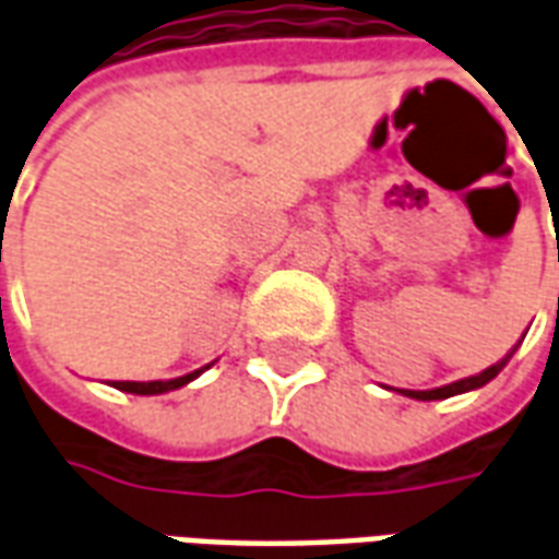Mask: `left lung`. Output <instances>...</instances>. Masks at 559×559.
Listing matches in <instances>:
<instances>
[{
	"mask_svg": "<svg viewBox=\"0 0 559 559\" xmlns=\"http://www.w3.org/2000/svg\"><path fill=\"white\" fill-rule=\"evenodd\" d=\"M509 362V356H506L503 362L491 365V368H485L481 374L476 377H467V380H457V383H452V386H440V389H425V392H416V389H404V395H411V399H419V401H440V399H452V395H457V392H467V389H479L485 386L488 380H493V377L503 371V365Z\"/></svg>",
	"mask_w": 559,
	"mask_h": 559,
	"instance_id": "obj_1",
	"label": "left lung"
}]
</instances>
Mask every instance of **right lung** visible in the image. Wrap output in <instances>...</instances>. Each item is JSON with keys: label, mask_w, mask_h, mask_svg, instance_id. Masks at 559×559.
I'll return each mask as SVG.
<instances>
[{"label": "right lung", "mask_w": 559, "mask_h": 559, "mask_svg": "<svg viewBox=\"0 0 559 559\" xmlns=\"http://www.w3.org/2000/svg\"><path fill=\"white\" fill-rule=\"evenodd\" d=\"M203 371V368H200ZM200 371H191V374L176 377V380H148V383H131V380H116L114 386L122 389V392H134V395H160V392H170V389L185 386L188 380H194Z\"/></svg>", "instance_id": "add662e5"}]
</instances>
